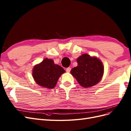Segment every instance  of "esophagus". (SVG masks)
<instances>
[{
  "label": "esophagus",
  "instance_id": "34e87169",
  "mask_svg": "<svg viewBox=\"0 0 131 131\" xmlns=\"http://www.w3.org/2000/svg\"><path fill=\"white\" fill-rule=\"evenodd\" d=\"M70 70H71V68H70V67H68V68H67L66 69V71H67V72L69 73L70 72Z\"/></svg>",
  "mask_w": 131,
  "mask_h": 131
}]
</instances>
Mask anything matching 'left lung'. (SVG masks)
Masks as SVG:
<instances>
[{
    "label": "left lung",
    "instance_id": "1",
    "mask_svg": "<svg viewBox=\"0 0 131 131\" xmlns=\"http://www.w3.org/2000/svg\"><path fill=\"white\" fill-rule=\"evenodd\" d=\"M77 62L78 66L72 68L70 73L81 86L87 88L100 82L104 74V66L99 59L83 54Z\"/></svg>",
    "mask_w": 131,
    "mask_h": 131
}]
</instances>
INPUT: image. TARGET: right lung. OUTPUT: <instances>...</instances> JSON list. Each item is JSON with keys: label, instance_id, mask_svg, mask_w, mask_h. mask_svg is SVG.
<instances>
[{"label": "right lung", "instance_id": "right-lung-1", "mask_svg": "<svg viewBox=\"0 0 131 131\" xmlns=\"http://www.w3.org/2000/svg\"><path fill=\"white\" fill-rule=\"evenodd\" d=\"M66 71L62 67L55 64L53 60L45 58L35 65L32 77L38 85L47 89H53L57 84L59 78Z\"/></svg>", "mask_w": 131, "mask_h": 131}]
</instances>
